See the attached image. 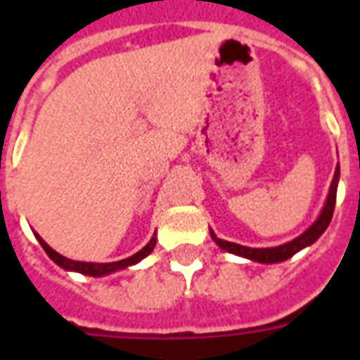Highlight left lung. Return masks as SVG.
Segmentation results:
<instances>
[{"instance_id": "left-lung-1", "label": "left lung", "mask_w": 360, "mask_h": 360, "mask_svg": "<svg viewBox=\"0 0 360 360\" xmlns=\"http://www.w3.org/2000/svg\"><path fill=\"white\" fill-rule=\"evenodd\" d=\"M338 177H340V168H336L335 177H333V183H330V191L329 196H327V203H325L323 211L319 214V219L314 222L310 228H308L302 236H299L297 239L285 243V245L274 246V248H248V246L237 245V243H230V240L219 239L214 236V231L211 230V237L217 245L222 248V250H228L230 254H237V256L248 257V259H254V262L259 263H278L284 262L288 257H291L293 254L304 248V246L312 245L314 240L318 239L329 226L330 219H333V213H335V205H336V188H338Z\"/></svg>"}]
</instances>
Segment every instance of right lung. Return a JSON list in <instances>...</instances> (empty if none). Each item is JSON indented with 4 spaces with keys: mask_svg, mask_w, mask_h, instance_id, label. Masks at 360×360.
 Masks as SVG:
<instances>
[{
    "mask_svg": "<svg viewBox=\"0 0 360 360\" xmlns=\"http://www.w3.org/2000/svg\"><path fill=\"white\" fill-rule=\"evenodd\" d=\"M37 239H39L41 246L44 248V252H46L48 256L52 257L53 262L58 263L59 267L67 269V271H78V273L89 274V276H103V274L114 273V271H117V269H124V267H129V265H134V263H138L146 256H149V254L153 252V248H155V245H157V237L153 236L151 240H149V243H147L140 252H136L134 256L127 257V259H121V262H114V263H87V262H75V259H69V257L61 256V254H58L56 250H52V248H50V246H48L41 237L37 236Z\"/></svg>",
    "mask_w": 360,
    "mask_h": 360,
    "instance_id": "add662e5",
    "label": "right lung"
}]
</instances>
